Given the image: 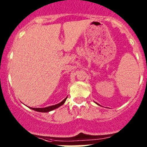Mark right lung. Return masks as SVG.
Instances as JSON below:
<instances>
[{"label":"right lung","instance_id":"right-lung-1","mask_svg":"<svg viewBox=\"0 0 147 147\" xmlns=\"http://www.w3.org/2000/svg\"><path fill=\"white\" fill-rule=\"evenodd\" d=\"M67 100V97L63 101H62L60 103L57 104V105H53V106H50V107H45V108H31L32 109H33V110L35 111H37V112H50V111H52L53 110V109H57V108H58L59 107H60L61 105H63V104L65 103V102Z\"/></svg>","mask_w":147,"mask_h":147}]
</instances>
